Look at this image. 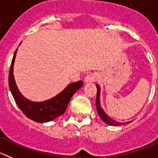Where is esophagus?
<instances>
[{"mask_svg": "<svg viewBox=\"0 0 158 158\" xmlns=\"http://www.w3.org/2000/svg\"><path fill=\"white\" fill-rule=\"evenodd\" d=\"M98 76L96 73H90V74L87 75L86 77L85 78V82H95L96 80L97 79Z\"/></svg>", "mask_w": 158, "mask_h": 158, "instance_id": "34e87169", "label": "esophagus"}]
</instances>
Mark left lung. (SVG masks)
<instances>
[{
  "mask_svg": "<svg viewBox=\"0 0 158 158\" xmlns=\"http://www.w3.org/2000/svg\"><path fill=\"white\" fill-rule=\"evenodd\" d=\"M97 86V100H96V107H97V112L99 114L100 117L102 118V120L105 122L106 124H108V125H110V126H122V125H126V124L129 123L131 122H125V123H121V122H118L117 121H114V119H112L111 118H110L109 116H107L106 114V113L104 112V110L101 108V103H100V94H101V89H100V86L99 85H96Z\"/></svg>",
  "mask_w": 158,
  "mask_h": 158,
  "instance_id": "8db88e82",
  "label": "left lung"
}]
</instances>
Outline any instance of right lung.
<instances>
[{"label": "right lung", "instance_id": "right-lung-1", "mask_svg": "<svg viewBox=\"0 0 158 158\" xmlns=\"http://www.w3.org/2000/svg\"><path fill=\"white\" fill-rule=\"evenodd\" d=\"M16 53H17V50L15 51L12 61H11L9 76H8V84H9L10 90L18 107L21 109L26 117L35 122H40V123L51 122L58 116L64 114L70 99L73 94L82 87L83 82L78 81V82L69 84L66 88H64V90L48 101H42V102H34V101H29L19 90L15 83V80L14 75H13V69H14Z\"/></svg>", "mask_w": 158, "mask_h": 158}]
</instances>
